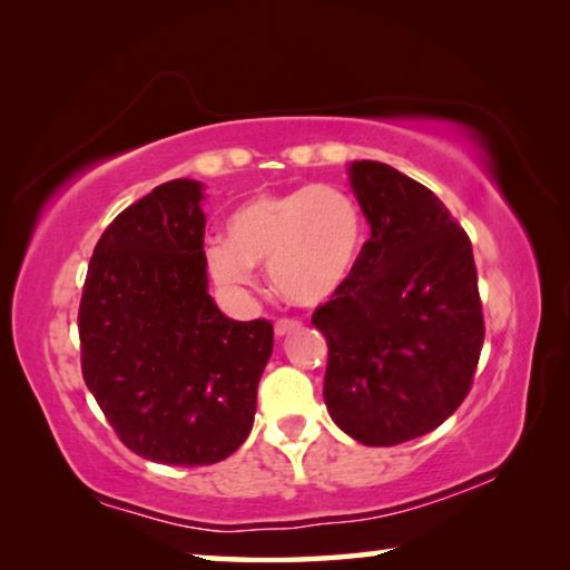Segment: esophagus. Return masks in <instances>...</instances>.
Instances as JSON below:
<instances>
[{
  "instance_id": "obj_1",
  "label": "esophagus",
  "mask_w": 570,
  "mask_h": 570,
  "mask_svg": "<svg viewBox=\"0 0 570 570\" xmlns=\"http://www.w3.org/2000/svg\"><path fill=\"white\" fill-rule=\"evenodd\" d=\"M298 330H302V322H298V320H278L276 326H274L276 336H286V334L298 332Z\"/></svg>"
}]
</instances>
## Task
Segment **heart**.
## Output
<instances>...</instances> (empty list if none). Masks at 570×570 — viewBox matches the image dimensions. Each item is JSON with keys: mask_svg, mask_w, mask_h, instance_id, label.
<instances>
[{"mask_svg": "<svg viewBox=\"0 0 570 570\" xmlns=\"http://www.w3.org/2000/svg\"><path fill=\"white\" fill-rule=\"evenodd\" d=\"M364 224L350 193L316 183L256 193L226 224V240L206 248V266L228 292L254 286L256 264L268 262L278 294L298 306L332 298L352 276Z\"/></svg>", "mask_w": 570, "mask_h": 570, "instance_id": "b5f03b06", "label": "heart"}]
</instances>
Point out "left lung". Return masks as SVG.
I'll list each match as a JSON object with an SVG mask.
<instances>
[{
	"instance_id": "left-lung-1",
	"label": "left lung",
	"mask_w": 570,
	"mask_h": 570,
	"mask_svg": "<svg viewBox=\"0 0 570 570\" xmlns=\"http://www.w3.org/2000/svg\"><path fill=\"white\" fill-rule=\"evenodd\" d=\"M370 220L346 284L316 306L324 402L346 435L392 448L440 428L468 397L485 322L475 258L445 204L377 160L350 166Z\"/></svg>"
}]
</instances>
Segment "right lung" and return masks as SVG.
<instances>
[{
    "label": "right lung",
    "mask_w": 570,
    "mask_h": 570,
    "mask_svg": "<svg viewBox=\"0 0 570 570\" xmlns=\"http://www.w3.org/2000/svg\"><path fill=\"white\" fill-rule=\"evenodd\" d=\"M198 180L176 178L105 228L85 276L77 330L82 377L115 435L163 465H214L254 428L274 350L266 320L214 304Z\"/></svg>",
    "instance_id": "obj_1"
}]
</instances>
